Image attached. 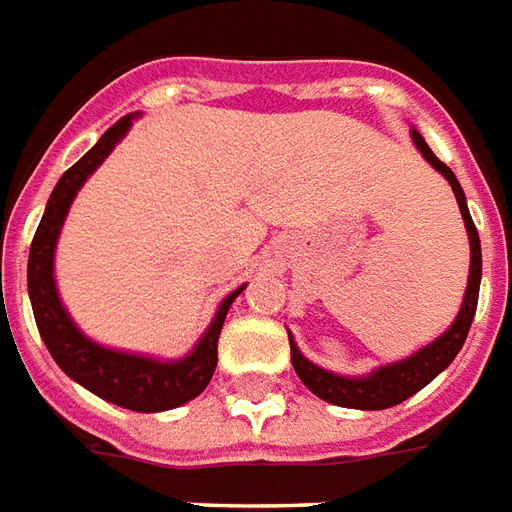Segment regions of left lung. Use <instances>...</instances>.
<instances>
[{
  "label": "left lung",
  "instance_id": "obj_1",
  "mask_svg": "<svg viewBox=\"0 0 512 512\" xmlns=\"http://www.w3.org/2000/svg\"><path fill=\"white\" fill-rule=\"evenodd\" d=\"M411 140L413 146L422 151V157L449 181V187H452L455 198H458L463 226H466V234H469V284H466V295H463V303H460L458 317L452 320V325H449L447 331L441 333L438 339H433L430 344H424L422 350H416V353L408 355V358H402V361L378 366V369H372L369 375H358V378L336 375V372H328V369H322V366H317L314 361H308L306 355L297 350L295 339H292V333H289V350H292V366H295L297 378L306 383V389L311 391V394H317L320 400L331 402V405H339V408L383 411V408H391V405H400L402 400L413 397L416 391H422L430 380L438 378V375L455 361V355L460 353V347H463L466 336H469L471 320H474V311H477V297H480L482 278L480 234H477L474 220H471L469 215L463 187H460V181L455 179V173L430 151V146L424 143V137L416 132V129H411Z\"/></svg>",
  "mask_w": 512,
  "mask_h": 512
}]
</instances>
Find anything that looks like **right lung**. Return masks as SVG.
<instances>
[{
    "mask_svg": "<svg viewBox=\"0 0 512 512\" xmlns=\"http://www.w3.org/2000/svg\"><path fill=\"white\" fill-rule=\"evenodd\" d=\"M134 118H137L134 112L123 115L121 121L101 134L99 143L90 148L85 157L60 176L57 187L49 195L41 226L32 239L30 262H27V289H30L32 314L38 322L43 344L49 347L52 358L68 378L93 391L101 400L112 402V405L140 413H157L195 400L209 386L217 366V339L223 331L228 308L245 289V284L234 289L217 306L215 317L209 322L204 336L198 339L190 353L184 358H176V361L112 350V347L93 342L90 336L76 328L71 314L65 311L60 292H57V281H54L57 239H60V231H63V223L68 217V209L74 204L76 192L82 190V184L96 173L101 162L112 154V148L126 137Z\"/></svg>",
    "mask_w": 512,
    "mask_h": 512,
    "instance_id": "obj_1",
    "label": "right lung"
}]
</instances>
